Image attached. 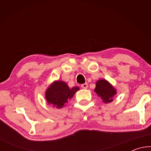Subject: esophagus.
<instances>
[{
	"label": "esophagus",
	"mask_w": 151,
	"mask_h": 151,
	"mask_svg": "<svg viewBox=\"0 0 151 151\" xmlns=\"http://www.w3.org/2000/svg\"><path fill=\"white\" fill-rule=\"evenodd\" d=\"M81 87L84 88V89H86L88 88V84L87 83H84L83 85H81Z\"/></svg>",
	"instance_id": "esophagus-1"
}]
</instances>
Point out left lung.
<instances>
[{
  "mask_svg": "<svg viewBox=\"0 0 151 151\" xmlns=\"http://www.w3.org/2000/svg\"><path fill=\"white\" fill-rule=\"evenodd\" d=\"M94 92L101 97L104 103L112 102V98L116 94V89L105 79H101L96 82Z\"/></svg>",
  "mask_w": 151,
  "mask_h": 151,
  "instance_id": "left-lung-1",
  "label": "left lung"
}]
</instances>
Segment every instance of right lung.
Segmentation results:
<instances>
[{
  "mask_svg": "<svg viewBox=\"0 0 151 151\" xmlns=\"http://www.w3.org/2000/svg\"><path fill=\"white\" fill-rule=\"evenodd\" d=\"M79 90L78 86L70 88L67 84L62 81H55L49 86L45 93L46 100L57 109L65 106L68 100L73 98L76 92Z\"/></svg>",
  "mask_w": 151,
  "mask_h": 151,
  "instance_id": "right-lung-1",
  "label": "right lung"
}]
</instances>
